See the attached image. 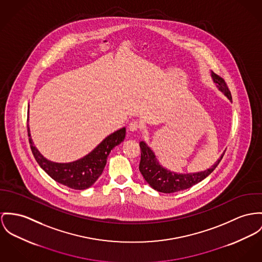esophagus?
<instances>
[{
    "mask_svg": "<svg viewBox=\"0 0 262 262\" xmlns=\"http://www.w3.org/2000/svg\"><path fill=\"white\" fill-rule=\"evenodd\" d=\"M141 128V123L138 121H133L128 124V129L130 132H137Z\"/></svg>",
    "mask_w": 262,
    "mask_h": 262,
    "instance_id": "esophagus-1",
    "label": "esophagus"
}]
</instances>
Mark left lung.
<instances>
[{
    "label": "left lung",
    "mask_w": 262,
    "mask_h": 262,
    "mask_svg": "<svg viewBox=\"0 0 262 262\" xmlns=\"http://www.w3.org/2000/svg\"><path fill=\"white\" fill-rule=\"evenodd\" d=\"M211 76H212L213 81L217 84V86L220 88L222 93H224V95L230 101H232L230 91L225 81L220 75L215 73H212ZM140 147H141L140 171L143 179L147 181V183L152 188L164 193L181 191L201 182L215 169V167L219 165V163L221 162L224 156L223 154L219 161H216L210 168L204 171L184 174V173H174L163 168L159 163V161H157L152 150L143 141H141L140 143Z\"/></svg>",
    "instance_id": "obj_1"
}]
</instances>
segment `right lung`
I'll use <instances>...</instances> for the list:
<instances>
[{"mask_svg": "<svg viewBox=\"0 0 262 262\" xmlns=\"http://www.w3.org/2000/svg\"><path fill=\"white\" fill-rule=\"evenodd\" d=\"M28 136L34 158L40 164V167L54 181H58L59 183L70 188L81 190L93 185L100 178L111 150L124 140L125 128L122 127L115 132L101 141L88 156L79 161L70 163H57L48 161L40 155L39 150L34 145L31 139L29 126Z\"/></svg>", "mask_w": 262, "mask_h": 262, "instance_id": "add662e5", "label": "right lung"}]
</instances>
